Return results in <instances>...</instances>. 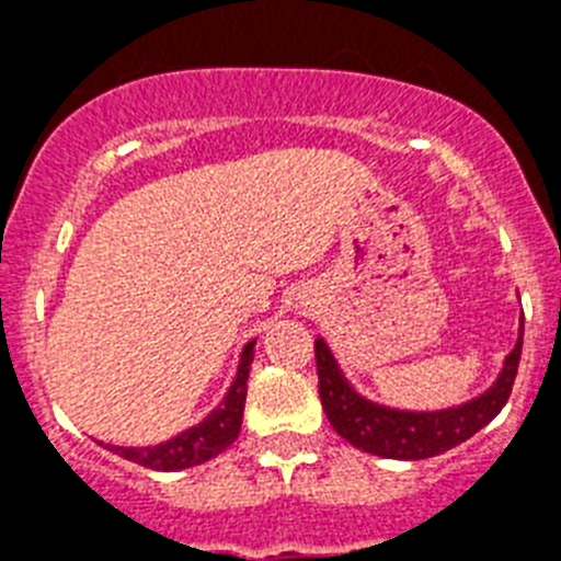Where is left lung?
<instances>
[{
    "label": "left lung",
    "instance_id": "8db88e82",
    "mask_svg": "<svg viewBox=\"0 0 561 561\" xmlns=\"http://www.w3.org/2000/svg\"><path fill=\"white\" fill-rule=\"evenodd\" d=\"M523 325L525 320H519L517 342H514L512 354L503 359L497 379L474 399L444 410H399L362 396L351 385L348 376L342 374L329 342L317 336L314 354L317 376H320V401H323L331 427L356 449L379 455V458L424 460L458 447L472 438L478 430H483L512 396L519 354H523Z\"/></svg>",
    "mask_w": 561,
    "mask_h": 561
}]
</instances>
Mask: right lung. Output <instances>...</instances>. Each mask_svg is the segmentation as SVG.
Instances as JSON below:
<instances>
[{
	"label": "right lung",
	"mask_w": 561,
	"mask_h": 561,
	"mask_svg": "<svg viewBox=\"0 0 561 561\" xmlns=\"http://www.w3.org/2000/svg\"><path fill=\"white\" fill-rule=\"evenodd\" d=\"M255 359V340H250L241 348L238 356L236 379L230 381L225 399L216 404V410L205 415L199 424L182 430L180 435L153 444V447H114V444H103L108 453L121 455V458L140 463L146 469H157V472H180V469H191L205 460L216 458L225 453L232 440L241 433V419H244V401H247V379H250V365Z\"/></svg>",
	"instance_id": "1"
}]
</instances>
